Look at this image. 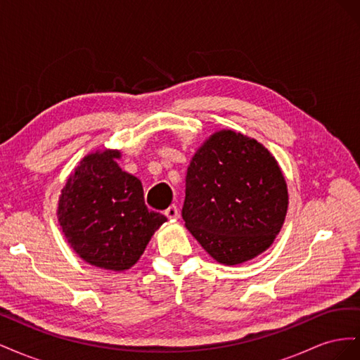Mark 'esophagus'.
<instances>
[{"instance_id":"esophagus-1","label":"esophagus","mask_w":360,"mask_h":360,"mask_svg":"<svg viewBox=\"0 0 360 360\" xmlns=\"http://www.w3.org/2000/svg\"><path fill=\"white\" fill-rule=\"evenodd\" d=\"M165 214H167L168 219H177V217H179V209H177V205H169L168 209L165 210Z\"/></svg>"}]
</instances>
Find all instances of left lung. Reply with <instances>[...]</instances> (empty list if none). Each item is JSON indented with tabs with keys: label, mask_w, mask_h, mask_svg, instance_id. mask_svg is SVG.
<instances>
[{
	"label": "left lung",
	"mask_w": 360,
	"mask_h": 360,
	"mask_svg": "<svg viewBox=\"0 0 360 360\" xmlns=\"http://www.w3.org/2000/svg\"><path fill=\"white\" fill-rule=\"evenodd\" d=\"M288 207L276 159L255 139L221 130L195 153L181 216L216 261L234 266L274 243Z\"/></svg>",
	"instance_id": "8db88e82"
}]
</instances>
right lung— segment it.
Returning a JSON list of instances; mask_svg holds the SVG:
<instances>
[{
	"label": "right lung",
	"mask_w": 360,
	"mask_h": 360,
	"mask_svg": "<svg viewBox=\"0 0 360 360\" xmlns=\"http://www.w3.org/2000/svg\"><path fill=\"white\" fill-rule=\"evenodd\" d=\"M120 151L85 156L61 191L58 222L69 245L86 263L126 270L143 255L148 240L167 221L150 210L141 181L122 171Z\"/></svg>",
	"instance_id": "obj_1"
}]
</instances>
